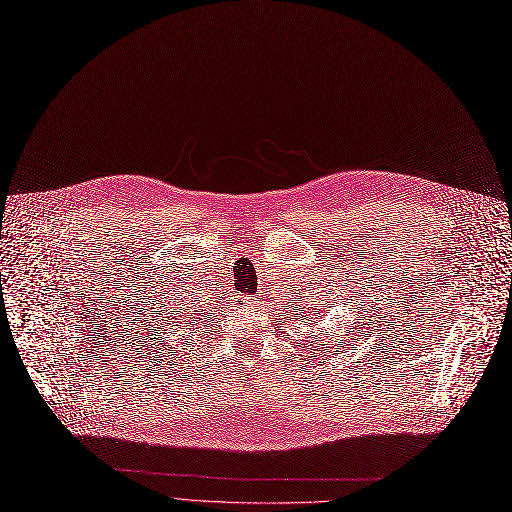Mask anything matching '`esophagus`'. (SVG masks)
<instances>
[{"label": "esophagus", "instance_id": "34e87169", "mask_svg": "<svg viewBox=\"0 0 512 512\" xmlns=\"http://www.w3.org/2000/svg\"><path fill=\"white\" fill-rule=\"evenodd\" d=\"M249 303H253L249 297H245V305H249Z\"/></svg>", "mask_w": 512, "mask_h": 512}]
</instances>
